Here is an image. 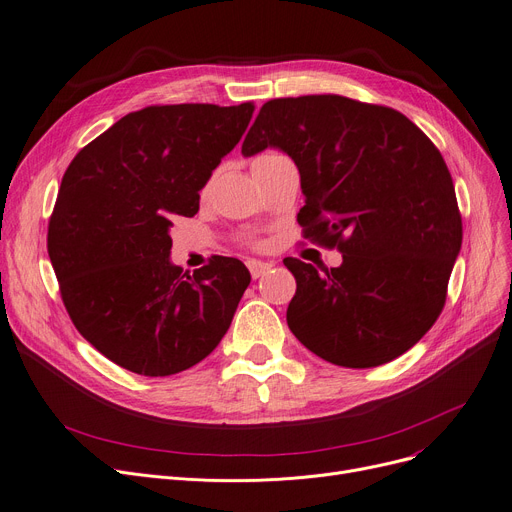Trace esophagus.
Listing matches in <instances>:
<instances>
[{
	"label": "esophagus",
	"instance_id": "1",
	"mask_svg": "<svg viewBox=\"0 0 512 512\" xmlns=\"http://www.w3.org/2000/svg\"><path fill=\"white\" fill-rule=\"evenodd\" d=\"M247 265H249V272H251V276H253L255 280L261 278L265 272L272 270V263H263V261H255V259L247 261Z\"/></svg>",
	"mask_w": 512,
	"mask_h": 512
}]
</instances>
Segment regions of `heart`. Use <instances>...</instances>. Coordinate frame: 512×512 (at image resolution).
Wrapping results in <instances>:
<instances>
[{
	"label": "heart",
	"instance_id": "b5f03b06",
	"mask_svg": "<svg viewBox=\"0 0 512 512\" xmlns=\"http://www.w3.org/2000/svg\"><path fill=\"white\" fill-rule=\"evenodd\" d=\"M278 157H284L280 151H276V149H265V151H261V153H257L255 157H253V161H251V166L255 168V166H259V164H265V161H272V159H278Z\"/></svg>",
	"mask_w": 512,
	"mask_h": 512
}]
</instances>
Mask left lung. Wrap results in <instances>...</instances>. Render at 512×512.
I'll list each match as a JSON object with an SVG mask.
<instances>
[{
	"label": "left lung",
	"mask_w": 512,
	"mask_h": 512,
	"mask_svg": "<svg viewBox=\"0 0 512 512\" xmlns=\"http://www.w3.org/2000/svg\"><path fill=\"white\" fill-rule=\"evenodd\" d=\"M267 147L299 168L303 236L342 253L340 267L284 259L292 334L340 367L407 353L442 313L463 242L442 153L405 114L342 95L263 103L242 155Z\"/></svg>",
	"instance_id": "1"
}]
</instances>
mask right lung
Returning a JSON list of instances; mask_svg holds the SVG:
<instances>
[{
	"label": "right lung",
	"mask_w": 512,
	"mask_h": 512,
	"mask_svg": "<svg viewBox=\"0 0 512 512\" xmlns=\"http://www.w3.org/2000/svg\"><path fill=\"white\" fill-rule=\"evenodd\" d=\"M253 112V103L149 105L70 161L47 253L72 324L116 365L164 378L203 361L228 332L249 270L213 255L182 272L170 228L199 211V191Z\"/></svg>",
	"instance_id": "add662e5"
}]
</instances>
